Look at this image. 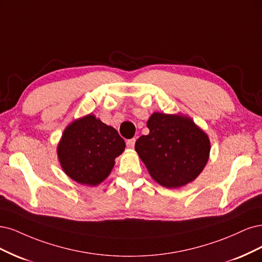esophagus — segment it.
<instances>
[{
    "label": "esophagus",
    "instance_id": "1",
    "mask_svg": "<svg viewBox=\"0 0 262 262\" xmlns=\"http://www.w3.org/2000/svg\"><path fill=\"white\" fill-rule=\"evenodd\" d=\"M135 142H136V139L135 138H132V139H128L127 141H126V145H127L128 148L133 149L135 147Z\"/></svg>",
    "mask_w": 262,
    "mask_h": 262
}]
</instances>
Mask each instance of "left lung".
<instances>
[{"label": "left lung", "instance_id": "1", "mask_svg": "<svg viewBox=\"0 0 262 262\" xmlns=\"http://www.w3.org/2000/svg\"><path fill=\"white\" fill-rule=\"evenodd\" d=\"M147 127L150 133L137 139L135 149L151 177L166 188H179L197 179L209 160L208 135L181 114L155 112Z\"/></svg>", "mask_w": 262, "mask_h": 262}]
</instances>
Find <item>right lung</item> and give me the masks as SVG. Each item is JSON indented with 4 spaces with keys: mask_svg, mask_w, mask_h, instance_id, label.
<instances>
[{
    "mask_svg": "<svg viewBox=\"0 0 262 262\" xmlns=\"http://www.w3.org/2000/svg\"><path fill=\"white\" fill-rule=\"evenodd\" d=\"M124 149L125 141L115 128L88 114L65 128L57 145V157L72 180L97 186L111 173L115 158Z\"/></svg>",
    "mask_w": 262,
    "mask_h": 262,
    "instance_id": "right-lung-1",
    "label": "right lung"
}]
</instances>
